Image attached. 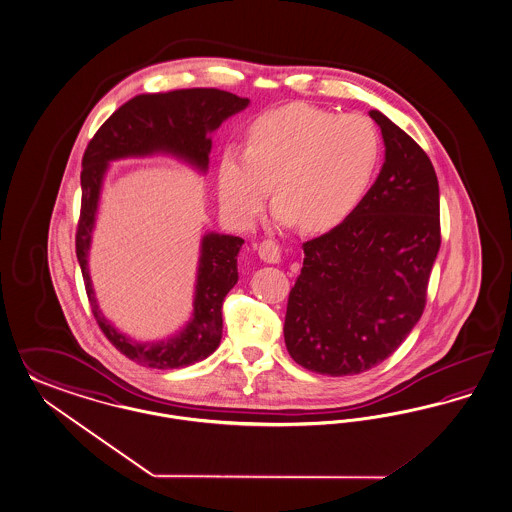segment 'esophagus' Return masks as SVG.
Listing matches in <instances>:
<instances>
[{
    "instance_id": "1",
    "label": "esophagus",
    "mask_w": 512,
    "mask_h": 512,
    "mask_svg": "<svg viewBox=\"0 0 512 512\" xmlns=\"http://www.w3.org/2000/svg\"><path fill=\"white\" fill-rule=\"evenodd\" d=\"M259 257L270 263V265H276L282 261V247L278 246L274 240H263L259 244Z\"/></svg>"
}]
</instances>
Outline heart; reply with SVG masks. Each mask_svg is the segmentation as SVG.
Returning <instances> with one entry per match:
<instances>
[{
    "label": "heart",
    "mask_w": 512,
    "mask_h": 512,
    "mask_svg": "<svg viewBox=\"0 0 512 512\" xmlns=\"http://www.w3.org/2000/svg\"><path fill=\"white\" fill-rule=\"evenodd\" d=\"M382 157L376 126L359 115L291 104L266 111L247 128L246 151L219 162L221 204L251 225L274 193L280 225L327 232L342 225L371 189Z\"/></svg>",
    "instance_id": "heart-1"
}]
</instances>
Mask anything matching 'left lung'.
<instances>
[{"label": "left lung", "instance_id": "left-lung-1", "mask_svg": "<svg viewBox=\"0 0 512 512\" xmlns=\"http://www.w3.org/2000/svg\"><path fill=\"white\" fill-rule=\"evenodd\" d=\"M386 160L359 208L304 242L283 325L308 371L350 376L388 359L422 318L441 247L439 181L422 147L378 109Z\"/></svg>", "mask_w": 512, "mask_h": 512}]
</instances>
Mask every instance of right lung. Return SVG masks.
<instances>
[{
  "mask_svg": "<svg viewBox=\"0 0 512 512\" xmlns=\"http://www.w3.org/2000/svg\"><path fill=\"white\" fill-rule=\"evenodd\" d=\"M249 106L247 98L219 89H185L140 94L119 107L90 140L83 155L81 215L75 253L83 272L92 314L107 340L128 359L153 369H183L212 355L223 335V300L238 282L242 238L206 232L194 285L193 316L176 335L159 342H136L113 327L102 314L89 274V249L102 183L111 160L172 155L206 174L212 134L234 113Z\"/></svg>",
  "mask_w": 512,
  "mask_h": 512,
  "instance_id": "1",
  "label": "right lung"
}]
</instances>
